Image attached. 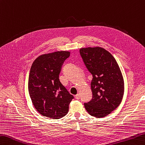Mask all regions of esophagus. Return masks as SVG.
Masks as SVG:
<instances>
[{
  "instance_id": "34e87169",
  "label": "esophagus",
  "mask_w": 145,
  "mask_h": 145,
  "mask_svg": "<svg viewBox=\"0 0 145 145\" xmlns=\"http://www.w3.org/2000/svg\"><path fill=\"white\" fill-rule=\"evenodd\" d=\"M80 94H79V93H77V94L75 95V99H80Z\"/></svg>"
}]
</instances>
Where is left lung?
<instances>
[{"instance_id": "left-lung-1", "label": "left lung", "mask_w": 145, "mask_h": 145, "mask_svg": "<svg viewBox=\"0 0 145 145\" xmlns=\"http://www.w3.org/2000/svg\"><path fill=\"white\" fill-rule=\"evenodd\" d=\"M80 53L87 69L93 76L92 99L84 106L90 115L102 118L120 106L123 100L124 83L119 65L104 48H82Z\"/></svg>"}]
</instances>
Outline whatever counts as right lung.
I'll use <instances>...</instances> for the list:
<instances>
[{
    "label": "right lung",
    "instance_id": "add662e5",
    "mask_svg": "<svg viewBox=\"0 0 145 145\" xmlns=\"http://www.w3.org/2000/svg\"><path fill=\"white\" fill-rule=\"evenodd\" d=\"M70 54L67 51L42 54L31 65L28 91L35 109L43 116L58 120L69 111L73 96L61 84L59 74Z\"/></svg>",
    "mask_w": 145,
    "mask_h": 145
}]
</instances>
